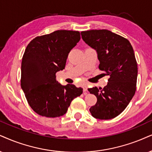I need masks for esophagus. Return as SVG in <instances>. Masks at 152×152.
Wrapping results in <instances>:
<instances>
[{
    "label": "esophagus",
    "mask_w": 152,
    "mask_h": 152,
    "mask_svg": "<svg viewBox=\"0 0 152 152\" xmlns=\"http://www.w3.org/2000/svg\"><path fill=\"white\" fill-rule=\"evenodd\" d=\"M83 91L84 92H87L88 91V85H87V84H83Z\"/></svg>",
    "instance_id": "34e87169"
}]
</instances>
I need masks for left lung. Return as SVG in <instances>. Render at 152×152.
Masks as SVG:
<instances>
[{"label": "left lung", "mask_w": 152, "mask_h": 152, "mask_svg": "<svg viewBox=\"0 0 152 152\" xmlns=\"http://www.w3.org/2000/svg\"><path fill=\"white\" fill-rule=\"evenodd\" d=\"M81 36L97 50L99 70L109 76L107 85L102 89H88L97 99L90 111L95 118H114L124 111L136 91L137 64L133 48L127 38L109 30L86 31Z\"/></svg>", "instance_id": "8db88e82"}]
</instances>
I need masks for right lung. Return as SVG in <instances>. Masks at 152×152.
Here are the masks:
<instances>
[{
    "mask_svg": "<svg viewBox=\"0 0 152 152\" xmlns=\"http://www.w3.org/2000/svg\"><path fill=\"white\" fill-rule=\"evenodd\" d=\"M80 39L79 31L57 30L37 36L26 46L21 66V87L38 114L49 118L63 116L73 99L83 93V88L62 86L56 80V73L64 69L69 53Z\"/></svg>",
    "mask_w": 152,
    "mask_h": 152,
    "instance_id": "obj_1",
    "label": "right lung"
}]
</instances>
